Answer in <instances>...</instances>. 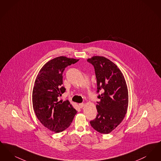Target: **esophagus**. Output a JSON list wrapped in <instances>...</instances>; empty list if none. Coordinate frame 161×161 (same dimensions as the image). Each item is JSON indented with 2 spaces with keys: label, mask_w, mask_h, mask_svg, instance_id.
Instances as JSON below:
<instances>
[{
  "label": "esophagus",
  "mask_w": 161,
  "mask_h": 161,
  "mask_svg": "<svg viewBox=\"0 0 161 161\" xmlns=\"http://www.w3.org/2000/svg\"><path fill=\"white\" fill-rule=\"evenodd\" d=\"M84 106V103H80V104H79V107H80V108H83Z\"/></svg>",
  "instance_id": "34e87169"
}]
</instances>
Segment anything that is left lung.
<instances>
[{
    "instance_id": "obj_1",
    "label": "left lung",
    "mask_w": 161,
    "mask_h": 161,
    "mask_svg": "<svg viewBox=\"0 0 161 161\" xmlns=\"http://www.w3.org/2000/svg\"><path fill=\"white\" fill-rule=\"evenodd\" d=\"M87 61L94 67L100 101L96 106L98 114L90 121L92 127L108 134L122 122L129 104L127 86L123 73L114 63L102 56H93Z\"/></svg>"
}]
</instances>
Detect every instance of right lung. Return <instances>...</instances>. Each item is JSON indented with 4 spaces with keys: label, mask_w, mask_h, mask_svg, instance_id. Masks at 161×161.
Wrapping results in <instances>:
<instances>
[{
    "label": "right lung",
    "mask_w": 161,
    "mask_h": 161,
    "mask_svg": "<svg viewBox=\"0 0 161 161\" xmlns=\"http://www.w3.org/2000/svg\"><path fill=\"white\" fill-rule=\"evenodd\" d=\"M78 59L60 56L47 62L38 72L32 91V106L37 118L45 127L55 133L68 128L77 111L69 101L58 100L65 92L63 73Z\"/></svg>",
    "instance_id": "add662e5"
}]
</instances>
